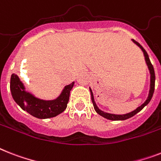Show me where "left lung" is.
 Wrapping results in <instances>:
<instances>
[{"label": "left lung", "instance_id": "obj_1", "mask_svg": "<svg viewBox=\"0 0 161 161\" xmlns=\"http://www.w3.org/2000/svg\"><path fill=\"white\" fill-rule=\"evenodd\" d=\"M132 41L136 44L137 46L140 47L141 49L142 50L143 53H144V56H145V59H146V63L147 66H148V69H149V71H150V74H151V85H150V91H149V95H148V97L147 99L146 100L143 104L142 106H140L139 108H137L136 110L132 111V112H129V113H126V114H123V115H117V114H111V113H108V112H103L97 108V106L96 103L94 101V97H93V93L92 92V89L89 88L90 89V92H91V97H92V104H93V107H94V109L95 111L97 112V113H98L100 116L103 117L104 118H107L108 120H112V121H123V120H126V119L130 118V117H133V116H135L136 113L140 112V111H142L144 107H146L150 101L151 100L152 98V96H153V93H154V91H155V70H154V68H153V65L151 64V60L149 58V56H148V53H146V51L145 50V49L138 42H136V40H132Z\"/></svg>", "mask_w": 161, "mask_h": 161}]
</instances>
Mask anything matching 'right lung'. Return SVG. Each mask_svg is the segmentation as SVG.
I'll use <instances>...</instances> for the list:
<instances>
[{"mask_svg":"<svg viewBox=\"0 0 161 161\" xmlns=\"http://www.w3.org/2000/svg\"><path fill=\"white\" fill-rule=\"evenodd\" d=\"M74 82L65 86L61 94L54 100L45 101L37 98L30 92H26L24 84L16 74H13L10 78V92L13 99L24 111L40 119L50 118L62 113L67 108L70 91Z\"/></svg>","mask_w":161,"mask_h":161,"instance_id":"right-lung-1","label":"right lung"}]
</instances>
